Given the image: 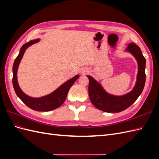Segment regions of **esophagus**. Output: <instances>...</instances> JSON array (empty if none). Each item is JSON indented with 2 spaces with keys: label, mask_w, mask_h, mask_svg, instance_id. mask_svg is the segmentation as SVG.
Here are the masks:
<instances>
[{
  "label": "esophagus",
  "mask_w": 159,
  "mask_h": 159,
  "mask_svg": "<svg viewBox=\"0 0 159 159\" xmlns=\"http://www.w3.org/2000/svg\"><path fill=\"white\" fill-rule=\"evenodd\" d=\"M85 72H86V71H84L83 72H82V73H81V74H84L85 73Z\"/></svg>",
  "instance_id": "1"
}]
</instances>
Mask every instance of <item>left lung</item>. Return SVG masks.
Masks as SVG:
<instances>
[{"label":"left lung","instance_id":"obj_1","mask_svg":"<svg viewBox=\"0 0 159 159\" xmlns=\"http://www.w3.org/2000/svg\"><path fill=\"white\" fill-rule=\"evenodd\" d=\"M127 50L135 57L139 66L137 83L132 91L123 96H115L107 93L101 85L91 76H88L89 99L94 106L107 113L121 112L125 110L135 102L142 93L145 84L146 59L142 52L134 43L129 44Z\"/></svg>","mask_w":159,"mask_h":159}]
</instances>
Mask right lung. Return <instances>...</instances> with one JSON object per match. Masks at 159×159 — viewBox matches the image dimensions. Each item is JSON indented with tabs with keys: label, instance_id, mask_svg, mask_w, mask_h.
Segmentation results:
<instances>
[{
	"label": "right lung",
	"instance_id": "add662e5",
	"mask_svg": "<svg viewBox=\"0 0 159 159\" xmlns=\"http://www.w3.org/2000/svg\"><path fill=\"white\" fill-rule=\"evenodd\" d=\"M38 41H39L38 39L31 40L26 43V44L22 46L20 52H19V54L14 61L12 68V84L17 96L22 100L23 103H25L26 106L33 110L39 111H52L59 107L64 103L70 88L74 84L77 79L79 78V75H75L73 78L70 79L63 85H61L59 88H57L54 92L50 93V95L44 96V97L40 98H33L24 93L20 88H19L17 81L16 75L18 67L26 49L30 45L34 44V43L38 42Z\"/></svg>",
	"mask_w": 159,
	"mask_h": 159
}]
</instances>
